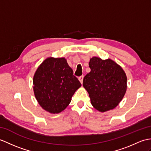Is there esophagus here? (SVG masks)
<instances>
[{
    "mask_svg": "<svg viewBox=\"0 0 151 151\" xmlns=\"http://www.w3.org/2000/svg\"><path fill=\"white\" fill-rule=\"evenodd\" d=\"M83 75L79 76L78 80H79V81L80 82V83H83Z\"/></svg>",
    "mask_w": 151,
    "mask_h": 151,
    "instance_id": "1",
    "label": "esophagus"
}]
</instances>
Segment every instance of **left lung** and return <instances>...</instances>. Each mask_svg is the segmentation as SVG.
<instances>
[{"instance_id": "8db88e82", "label": "left lung", "mask_w": 151, "mask_h": 151, "mask_svg": "<svg viewBox=\"0 0 151 151\" xmlns=\"http://www.w3.org/2000/svg\"><path fill=\"white\" fill-rule=\"evenodd\" d=\"M90 73L83 80L92 106L100 112L113 109L123 99L127 89L124 70L111 59H90Z\"/></svg>"}]
</instances>
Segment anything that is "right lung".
Instances as JSON below:
<instances>
[{
  "label": "right lung",
  "instance_id": "obj_1",
  "mask_svg": "<svg viewBox=\"0 0 151 151\" xmlns=\"http://www.w3.org/2000/svg\"><path fill=\"white\" fill-rule=\"evenodd\" d=\"M33 86L40 106L51 113H58L68 106L81 83L64 58H48L37 69Z\"/></svg>",
  "mask_w": 151,
  "mask_h": 151
}]
</instances>
